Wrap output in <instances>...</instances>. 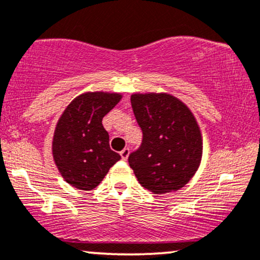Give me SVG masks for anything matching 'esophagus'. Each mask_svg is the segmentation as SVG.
I'll use <instances>...</instances> for the list:
<instances>
[{"instance_id": "esophagus-1", "label": "esophagus", "mask_w": 260, "mask_h": 260, "mask_svg": "<svg viewBox=\"0 0 260 260\" xmlns=\"http://www.w3.org/2000/svg\"><path fill=\"white\" fill-rule=\"evenodd\" d=\"M120 155H121V158L123 161H126L127 158H128V155H129V149L128 148H124L123 150H122V151L120 152Z\"/></svg>"}]
</instances>
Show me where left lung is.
I'll return each instance as SVG.
<instances>
[{
	"instance_id": "1",
	"label": "left lung",
	"mask_w": 260,
	"mask_h": 260,
	"mask_svg": "<svg viewBox=\"0 0 260 260\" xmlns=\"http://www.w3.org/2000/svg\"><path fill=\"white\" fill-rule=\"evenodd\" d=\"M131 104L143 139L128 164L145 189L176 191L191 179L201 161L198 122L185 104L170 94H133Z\"/></svg>"
}]
</instances>
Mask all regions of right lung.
I'll list each match as a JSON object with an SVG mask.
<instances>
[{
	"mask_svg": "<svg viewBox=\"0 0 260 260\" xmlns=\"http://www.w3.org/2000/svg\"><path fill=\"white\" fill-rule=\"evenodd\" d=\"M116 93H84L59 118L53 138V157L70 185L92 190L121 156L112 151L103 117L120 102Z\"/></svg>",
	"mask_w": 260,
	"mask_h": 260,
	"instance_id": "1",
	"label": "right lung"
}]
</instances>
